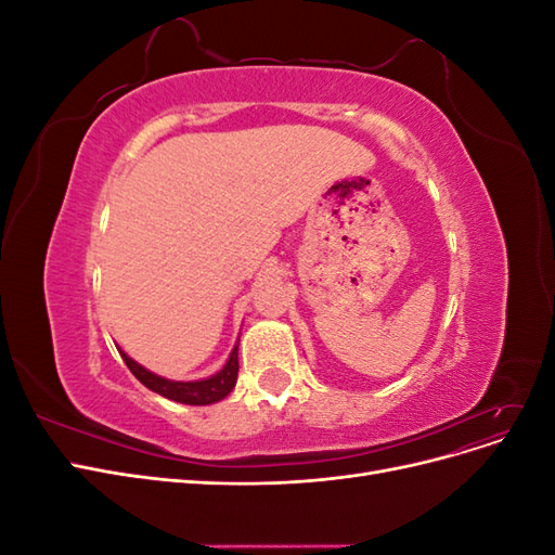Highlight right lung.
<instances>
[{
	"mask_svg": "<svg viewBox=\"0 0 555 555\" xmlns=\"http://www.w3.org/2000/svg\"><path fill=\"white\" fill-rule=\"evenodd\" d=\"M120 357L133 373V377H137L143 386H147L150 391H155L169 400L182 402V405H212V402H220L233 391V386H236V379H238V343L231 349V354L220 373H215L206 379H190V382L166 379L153 371H147V367L127 357L122 349H120Z\"/></svg>",
	"mask_w": 555,
	"mask_h": 555,
	"instance_id": "right-lung-1",
	"label": "right lung"
}]
</instances>
